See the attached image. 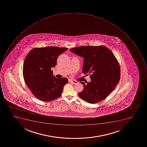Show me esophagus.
I'll use <instances>...</instances> for the list:
<instances>
[{"label":"esophagus","instance_id":"obj_1","mask_svg":"<svg viewBox=\"0 0 147 147\" xmlns=\"http://www.w3.org/2000/svg\"><path fill=\"white\" fill-rule=\"evenodd\" d=\"M69 82L74 84H76L78 83V81H76V80H69Z\"/></svg>","mask_w":147,"mask_h":147}]
</instances>
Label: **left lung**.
<instances>
[{
  "label": "left lung",
  "mask_w": 147,
  "mask_h": 147,
  "mask_svg": "<svg viewBox=\"0 0 147 147\" xmlns=\"http://www.w3.org/2000/svg\"><path fill=\"white\" fill-rule=\"evenodd\" d=\"M70 51L83 57L82 72L90 74V82H80L84 89L78 94L80 98L89 103L105 99L120 80V66L113 53L103 45L80 46Z\"/></svg>",
  "instance_id": "1"
}]
</instances>
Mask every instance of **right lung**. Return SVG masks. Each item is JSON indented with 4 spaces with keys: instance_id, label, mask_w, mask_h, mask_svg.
<instances>
[{
    "instance_id": "1",
    "label": "right lung",
    "mask_w": 147,
    "mask_h": 147,
    "mask_svg": "<svg viewBox=\"0 0 147 147\" xmlns=\"http://www.w3.org/2000/svg\"><path fill=\"white\" fill-rule=\"evenodd\" d=\"M67 49L55 46L34 48L26 57L23 78L28 88L41 101L50 102L58 98L68 82L66 78H56L51 70L57 64V57Z\"/></svg>"
}]
</instances>
